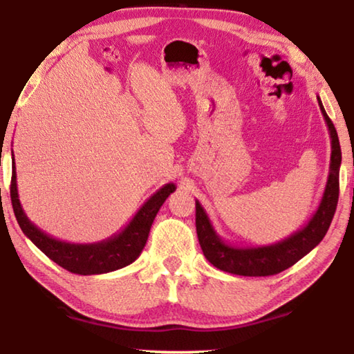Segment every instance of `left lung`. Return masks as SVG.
<instances>
[{"mask_svg": "<svg viewBox=\"0 0 354 354\" xmlns=\"http://www.w3.org/2000/svg\"><path fill=\"white\" fill-rule=\"evenodd\" d=\"M318 104L328 127L332 153H330V169L326 189L317 212L312 214L303 228H299L280 242L263 246H236L227 243L217 234L204 207L201 205L199 201H196V232L199 245L205 259L217 269L243 277L274 275L295 265L298 260H301L324 239L330 223H332L337 205V196H339L341 146L335 126L332 120L328 118L324 106H322L319 95Z\"/></svg>", "mask_w": 354, "mask_h": 354, "instance_id": "8db88e82", "label": "left lung"}]
</instances>
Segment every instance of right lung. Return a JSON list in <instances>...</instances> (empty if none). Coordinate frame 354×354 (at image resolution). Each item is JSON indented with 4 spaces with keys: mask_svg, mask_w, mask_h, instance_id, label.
Listing matches in <instances>:
<instances>
[{
    "mask_svg": "<svg viewBox=\"0 0 354 354\" xmlns=\"http://www.w3.org/2000/svg\"><path fill=\"white\" fill-rule=\"evenodd\" d=\"M12 169L10 198L13 213L17 216L22 232L50 260L70 270V272L79 275L112 272V270L122 269L137 260L147 242L149 231L156 213L160 212L161 205L169 198V194L176 190V185L173 183L162 185L140 207L138 212L132 217V221L122 231L115 232L114 236L108 237L106 240H100V242L95 243H71L47 234L28 219L19 201L15 162Z\"/></svg>",
    "mask_w": 354,
    "mask_h": 354,
    "instance_id": "1",
    "label": "right lung"
}]
</instances>
